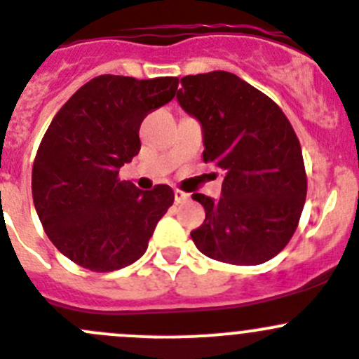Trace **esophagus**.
I'll return each mask as SVG.
<instances>
[{"label": "esophagus", "mask_w": 359, "mask_h": 359, "mask_svg": "<svg viewBox=\"0 0 359 359\" xmlns=\"http://www.w3.org/2000/svg\"><path fill=\"white\" fill-rule=\"evenodd\" d=\"M188 198H190V195L184 194V191L181 190H175V202L176 204H183V202H187Z\"/></svg>", "instance_id": "obj_1"}]
</instances>
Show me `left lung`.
Here are the masks:
<instances>
[{
    "label": "left lung",
    "mask_w": 359,
    "mask_h": 359,
    "mask_svg": "<svg viewBox=\"0 0 359 359\" xmlns=\"http://www.w3.org/2000/svg\"><path fill=\"white\" fill-rule=\"evenodd\" d=\"M180 106L198 120L204 162L223 169L222 195L194 194L205 219L190 236L212 260L260 265L290 243L307 195L302 148L278 104L229 71L181 78Z\"/></svg>",
    "instance_id": "left-lung-1"
}]
</instances>
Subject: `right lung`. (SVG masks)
Returning a JSON list of instances; mask_svg holds the SVG:
<instances>
[{
  "label": "right lung",
  "instance_id": "1",
  "mask_svg": "<svg viewBox=\"0 0 359 359\" xmlns=\"http://www.w3.org/2000/svg\"><path fill=\"white\" fill-rule=\"evenodd\" d=\"M178 78L101 74L78 88L48 126L33 165V201L64 257L111 272L143 257L175 202L168 184L140 190L118 169L140 154L144 116L168 104Z\"/></svg>",
  "mask_w": 359,
  "mask_h": 359
}]
</instances>
